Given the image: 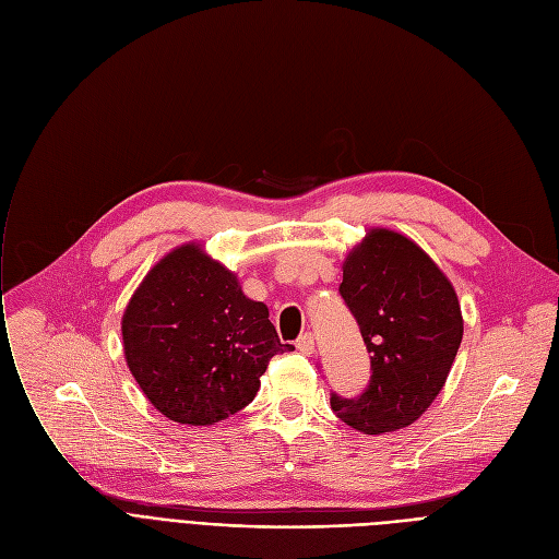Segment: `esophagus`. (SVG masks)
<instances>
[{"label": "esophagus", "mask_w": 559, "mask_h": 559, "mask_svg": "<svg viewBox=\"0 0 559 559\" xmlns=\"http://www.w3.org/2000/svg\"><path fill=\"white\" fill-rule=\"evenodd\" d=\"M297 348L301 350L304 356H312V354H314V337H312V333H304V335L297 340Z\"/></svg>", "instance_id": "esophagus-1"}]
</instances>
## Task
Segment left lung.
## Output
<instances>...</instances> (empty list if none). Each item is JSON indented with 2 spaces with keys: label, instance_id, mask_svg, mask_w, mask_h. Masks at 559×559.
I'll list each match as a JSON object with an SVG mask.
<instances>
[{
  "label": "left lung",
  "instance_id": "left-lung-1",
  "mask_svg": "<svg viewBox=\"0 0 559 559\" xmlns=\"http://www.w3.org/2000/svg\"><path fill=\"white\" fill-rule=\"evenodd\" d=\"M340 295L356 317L371 378L333 413L365 435L415 424L442 392L462 342L457 295L430 255L401 233L371 228L344 260Z\"/></svg>",
  "mask_w": 559,
  "mask_h": 559
}]
</instances>
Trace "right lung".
<instances>
[{"label": "right lung", "mask_w": 559, "mask_h": 559, "mask_svg": "<svg viewBox=\"0 0 559 559\" xmlns=\"http://www.w3.org/2000/svg\"><path fill=\"white\" fill-rule=\"evenodd\" d=\"M135 383L167 419L213 426L249 405L283 344L270 310L194 242L144 276L122 317Z\"/></svg>", "instance_id": "right-lung-1"}]
</instances>
